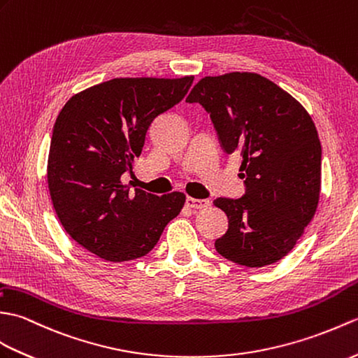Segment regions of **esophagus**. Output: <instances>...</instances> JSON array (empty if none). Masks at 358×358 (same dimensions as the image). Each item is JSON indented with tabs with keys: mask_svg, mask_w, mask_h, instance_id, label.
<instances>
[{
	"mask_svg": "<svg viewBox=\"0 0 358 358\" xmlns=\"http://www.w3.org/2000/svg\"><path fill=\"white\" fill-rule=\"evenodd\" d=\"M185 203H187L188 208L201 210V208H205V206H208L210 201H206V199H194V197H187Z\"/></svg>",
	"mask_w": 358,
	"mask_h": 358,
	"instance_id": "esophagus-1",
	"label": "esophagus"
}]
</instances>
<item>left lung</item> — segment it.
<instances>
[{"mask_svg":"<svg viewBox=\"0 0 358 358\" xmlns=\"http://www.w3.org/2000/svg\"><path fill=\"white\" fill-rule=\"evenodd\" d=\"M187 102L210 115L227 155H242L245 193L214 201L228 217L216 251L248 268L280 260L319 203L322 147L311 116L273 81L241 71L201 79Z\"/></svg>","mask_w":358,"mask_h":358,"instance_id":"left-lung-1","label":"left lung"}]
</instances>
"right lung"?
<instances>
[{
    "label": "right lung",
    "instance_id": "right-lung-1",
    "mask_svg": "<svg viewBox=\"0 0 358 358\" xmlns=\"http://www.w3.org/2000/svg\"><path fill=\"white\" fill-rule=\"evenodd\" d=\"M193 76L115 78L70 98L53 127L47 182L58 219L87 251L129 262L155 248L180 213L185 194L130 192L133 173L155 119L185 98Z\"/></svg>",
    "mask_w": 358,
    "mask_h": 358
}]
</instances>
